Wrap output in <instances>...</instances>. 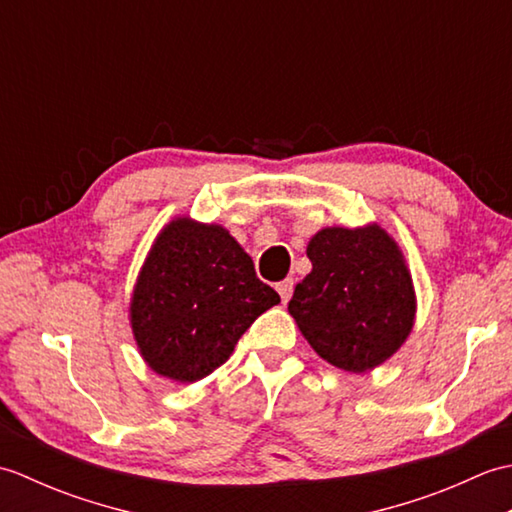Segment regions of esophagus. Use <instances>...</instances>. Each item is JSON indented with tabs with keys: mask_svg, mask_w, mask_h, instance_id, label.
<instances>
[{
	"mask_svg": "<svg viewBox=\"0 0 512 512\" xmlns=\"http://www.w3.org/2000/svg\"><path fill=\"white\" fill-rule=\"evenodd\" d=\"M292 290H295V281H292V279H284V281H279V284H277V292H279V297L284 303L290 301Z\"/></svg>",
	"mask_w": 512,
	"mask_h": 512,
	"instance_id": "1",
	"label": "esophagus"
}]
</instances>
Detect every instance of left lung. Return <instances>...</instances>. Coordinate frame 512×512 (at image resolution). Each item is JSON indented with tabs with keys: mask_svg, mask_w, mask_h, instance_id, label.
<instances>
[{
	"mask_svg": "<svg viewBox=\"0 0 512 512\" xmlns=\"http://www.w3.org/2000/svg\"><path fill=\"white\" fill-rule=\"evenodd\" d=\"M312 273L288 310L325 361L367 372L394 354L413 328L416 297L405 259L380 226L323 228L310 239Z\"/></svg>",
	"mask_w": 512,
	"mask_h": 512,
	"instance_id": "left-lung-1",
	"label": "left lung"
}]
</instances>
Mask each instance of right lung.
<instances>
[{
    "label": "right lung",
    "instance_id": "1",
    "mask_svg": "<svg viewBox=\"0 0 512 512\" xmlns=\"http://www.w3.org/2000/svg\"><path fill=\"white\" fill-rule=\"evenodd\" d=\"M279 295L222 226L173 220L156 239L132 299V328L149 367L178 383L209 376Z\"/></svg>",
    "mask_w": 512,
    "mask_h": 512
}]
</instances>
